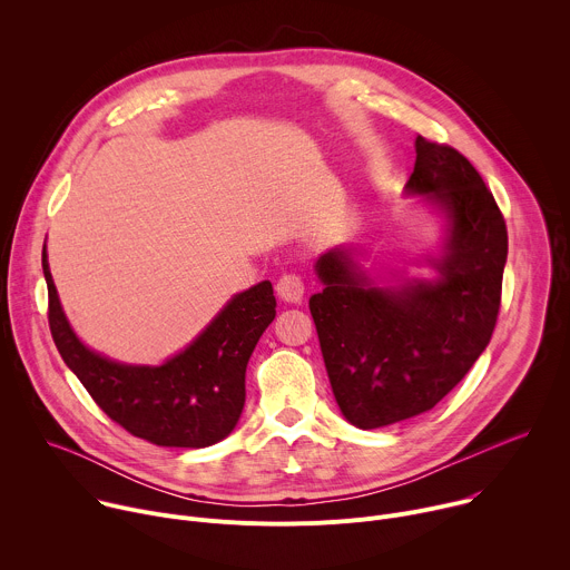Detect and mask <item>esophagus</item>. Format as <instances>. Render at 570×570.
Listing matches in <instances>:
<instances>
[{"instance_id": "34e87169", "label": "esophagus", "mask_w": 570, "mask_h": 570, "mask_svg": "<svg viewBox=\"0 0 570 570\" xmlns=\"http://www.w3.org/2000/svg\"><path fill=\"white\" fill-rule=\"evenodd\" d=\"M275 291H277V295H279L284 302L297 304V302H302V295H304V282H302L299 275L288 273V275H282V277H279Z\"/></svg>"}]
</instances>
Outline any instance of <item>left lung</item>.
Wrapping results in <instances>:
<instances>
[{
  "instance_id": "1",
  "label": "left lung",
  "mask_w": 570,
  "mask_h": 570,
  "mask_svg": "<svg viewBox=\"0 0 570 570\" xmlns=\"http://www.w3.org/2000/svg\"><path fill=\"white\" fill-rule=\"evenodd\" d=\"M405 194L444 216L433 279L379 284L356 248L315 262L324 288L308 299L320 350L345 420L363 431L431 411L490 345L508 262L505 218L471 161L455 148L415 139Z\"/></svg>"
}]
</instances>
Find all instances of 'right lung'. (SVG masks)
<instances>
[{
    "instance_id": "right-lung-1",
    "label": "right lung",
    "mask_w": 570,
    "mask_h": 570,
    "mask_svg": "<svg viewBox=\"0 0 570 570\" xmlns=\"http://www.w3.org/2000/svg\"><path fill=\"white\" fill-rule=\"evenodd\" d=\"M49 330L67 367L99 409L130 435L157 446L203 449L227 438L246 403L248 361L275 320L271 282L236 293L180 354L161 365H128L86 347L73 334L51 279Z\"/></svg>"
}]
</instances>
